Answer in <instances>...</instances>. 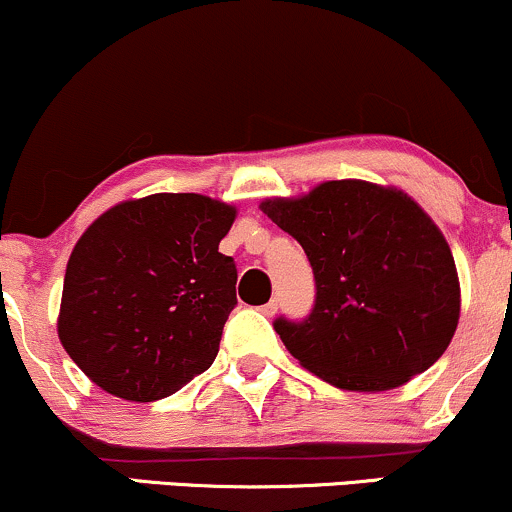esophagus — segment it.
I'll list each match as a JSON object with an SVG mask.
<instances>
[{
    "mask_svg": "<svg viewBox=\"0 0 512 512\" xmlns=\"http://www.w3.org/2000/svg\"><path fill=\"white\" fill-rule=\"evenodd\" d=\"M260 313L262 316H267V318H272L274 313H277V301H269V303H265V306L260 308Z\"/></svg>",
    "mask_w": 512,
    "mask_h": 512,
    "instance_id": "1",
    "label": "esophagus"
}]
</instances>
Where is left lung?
I'll use <instances>...</instances> for the list:
<instances>
[{
	"label": "left lung",
	"instance_id": "1",
	"mask_svg": "<svg viewBox=\"0 0 512 512\" xmlns=\"http://www.w3.org/2000/svg\"><path fill=\"white\" fill-rule=\"evenodd\" d=\"M260 209L299 240L316 277L308 318L274 320L308 372L345 391H389L442 357L459 323V277L411 196L335 179Z\"/></svg>",
	"mask_w": 512,
	"mask_h": 512
}]
</instances>
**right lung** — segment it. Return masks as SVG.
I'll return each mask as SVG.
<instances>
[{
    "instance_id": "1",
    "label": "right lung",
    "mask_w": 512,
    "mask_h": 512,
    "mask_svg": "<svg viewBox=\"0 0 512 512\" xmlns=\"http://www.w3.org/2000/svg\"><path fill=\"white\" fill-rule=\"evenodd\" d=\"M235 206L153 194L101 213L65 269L58 338L94 384L148 403L182 389L218 355L238 269L218 243Z\"/></svg>"
}]
</instances>
